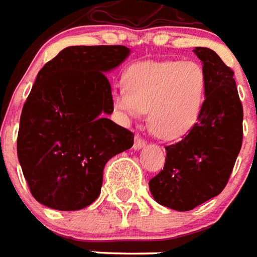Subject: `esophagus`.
Returning a JSON list of instances; mask_svg holds the SVG:
<instances>
[{
  "instance_id": "esophagus-1",
  "label": "esophagus",
  "mask_w": 257,
  "mask_h": 257,
  "mask_svg": "<svg viewBox=\"0 0 257 257\" xmlns=\"http://www.w3.org/2000/svg\"><path fill=\"white\" fill-rule=\"evenodd\" d=\"M146 146V142L140 136H135V143H134V150H140Z\"/></svg>"
}]
</instances>
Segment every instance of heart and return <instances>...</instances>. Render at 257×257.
Here are the masks:
<instances>
[{
  "label": "heart",
  "instance_id": "heart-1",
  "mask_svg": "<svg viewBox=\"0 0 257 257\" xmlns=\"http://www.w3.org/2000/svg\"><path fill=\"white\" fill-rule=\"evenodd\" d=\"M206 91L204 70L195 61H143L131 66L114 107L126 118L148 111L150 129L165 140L181 138L199 118Z\"/></svg>",
  "mask_w": 257,
  "mask_h": 257
}]
</instances>
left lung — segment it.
Wrapping results in <instances>:
<instances>
[{
	"label": "left lung",
	"mask_w": 257,
	"mask_h": 257,
	"mask_svg": "<svg viewBox=\"0 0 257 257\" xmlns=\"http://www.w3.org/2000/svg\"><path fill=\"white\" fill-rule=\"evenodd\" d=\"M206 75V99L197 122L167 146L163 170L148 182L161 206L189 211L223 191L242 144V104L234 72L215 51L196 47Z\"/></svg>",
	"instance_id": "1"
}]
</instances>
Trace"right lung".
<instances>
[{"mask_svg":"<svg viewBox=\"0 0 257 257\" xmlns=\"http://www.w3.org/2000/svg\"><path fill=\"white\" fill-rule=\"evenodd\" d=\"M129 53L118 45L69 46L39 70L23 106L17 157L43 206H90L99 196L104 165L134 146V134L107 118L113 96L104 75Z\"/></svg>","mask_w":257,"mask_h":257,"instance_id":"right-lung-1","label":"right lung"}]
</instances>
